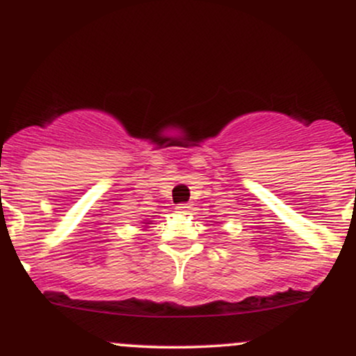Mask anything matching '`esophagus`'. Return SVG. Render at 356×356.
Returning <instances> with one entry per match:
<instances>
[{
	"instance_id": "obj_1",
	"label": "esophagus",
	"mask_w": 356,
	"mask_h": 356,
	"mask_svg": "<svg viewBox=\"0 0 356 356\" xmlns=\"http://www.w3.org/2000/svg\"><path fill=\"white\" fill-rule=\"evenodd\" d=\"M175 209H177V212H181V214H187L191 211V204H177Z\"/></svg>"
}]
</instances>
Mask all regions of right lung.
<instances>
[{"label": "right lung", "instance_id": "right-lung-1", "mask_svg": "<svg viewBox=\"0 0 356 356\" xmlns=\"http://www.w3.org/2000/svg\"><path fill=\"white\" fill-rule=\"evenodd\" d=\"M144 224H150V222H144Z\"/></svg>", "mask_w": 356, "mask_h": 356}]
</instances>
